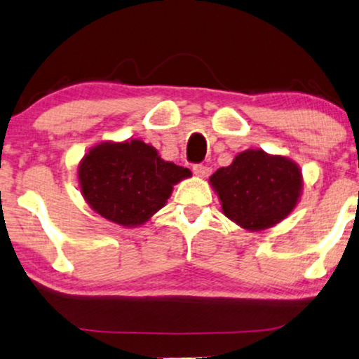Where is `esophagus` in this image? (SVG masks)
<instances>
[{"instance_id":"obj_1","label":"esophagus","mask_w":359,"mask_h":359,"mask_svg":"<svg viewBox=\"0 0 359 359\" xmlns=\"http://www.w3.org/2000/svg\"><path fill=\"white\" fill-rule=\"evenodd\" d=\"M193 171H194V175H196V176H201V178H204V176H208V175H209L210 168H209L208 165L196 163V165H193Z\"/></svg>"}]
</instances>
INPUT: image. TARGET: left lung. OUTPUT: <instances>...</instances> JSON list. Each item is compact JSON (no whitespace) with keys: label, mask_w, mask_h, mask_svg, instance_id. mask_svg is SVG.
<instances>
[{"label":"left lung","mask_w":359,"mask_h":359,"mask_svg":"<svg viewBox=\"0 0 359 359\" xmlns=\"http://www.w3.org/2000/svg\"><path fill=\"white\" fill-rule=\"evenodd\" d=\"M222 210L243 229L263 230L296 208L302 188L297 165L263 150H247L210 176Z\"/></svg>","instance_id":"1"}]
</instances>
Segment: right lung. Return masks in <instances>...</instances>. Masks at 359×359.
I'll list each match as a JSON object with an SVG mask.
<instances>
[{
    "mask_svg": "<svg viewBox=\"0 0 359 359\" xmlns=\"http://www.w3.org/2000/svg\"><path fill=\"white\" fill-rule=\"evenodd\" d=\"M191 171L163 161L142 140L101 144L90 150L78 168L88 204L102 217L121 225H140L161 209L173 184Z\"/></svg>",
    "mask_w": 359,
    "mask_h": 359,
    "instance_id": "right-lung-1",
    "label": "right lung"
}]
</instances>
